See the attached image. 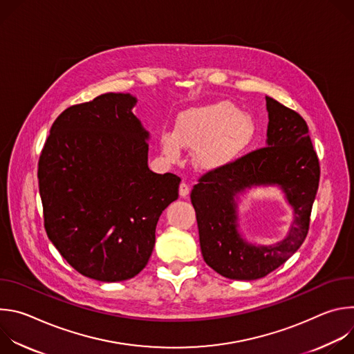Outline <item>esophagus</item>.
<instances>
[{
    "mask_svg": "<svg viewBox=\"0 0 354 354\" xmlns=\"http://www.w3.org/2000/svg\"><path fill=\"white\" fill-rule=\"evenodd\" d=\"M189 192H190L189 185L185 183V182H182V183L179 185V194H180V197H186V196L189 194Z\"/></svg>",
    "mask_w": 354,
    "mask_h": 354,
    "instance_id": "obj_1",
    "label": "esophagus"
}]
</instances>
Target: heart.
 <instances>
[{"mask_svg": "<svg viewBox=\"0 0 354 354\" xmlns=\"http://www.w3.org/2000/svg\"><path fill=\"white\" fill-rule=\"evenodd\" d=\"M258 126L250 115L234 104L221 100L180 112L175 131L161 133L165 157L178 161L183 147L194 148L196 165L206 171L225 168L239 160L255 142Z\"/></svg>", "mask_w": 354, "mask_h": 354, "instance_id": "b5f03b06", "label": "heart"}]
</instances>
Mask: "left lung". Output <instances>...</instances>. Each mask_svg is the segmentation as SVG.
Listing matches in <instances>:
<instances>
[{
  "instance_id": "obj_1",
  "label": "left lung",
  "mask_w": 354,
  "mask_h": 354,
  "mask_svg": "<svg viewBox=\"0 0 354 354\" xmlns=\"http://www.w3.org/2000/svg\"><path fill=\"white\" fill-rule=\"evenodd\" d=\"M266 109V147L205 174L190 193L201 255L213 270L232 280L265 277L295 254L308 234L319 185V161L306 120L270 96ZM269 185L282 190L293 209V221L281 241L257 245L239 232L237 196Z\"/></svg>"
}]
</instances>
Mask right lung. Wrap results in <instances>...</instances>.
<instances>
[{
    "mask_svg": "<svg viewBox=\"0 0 354 354\" xmlns=\"http://www.w3.org/2000/svg\"><path fill=\"white\" fill-rule=\"evenodd\" d=\"M137 97L104 93L66 109L39 160L44 228L85 277L115 283L137 276L156 245L162 212L180 178L148 168L149 133L134 116Z\"/></svg>",
    "mask_w": 354,
    "mask_h": 354,
    "instance_id": "right-lung-1",
    "label": "right lung"
}]
</instances>
